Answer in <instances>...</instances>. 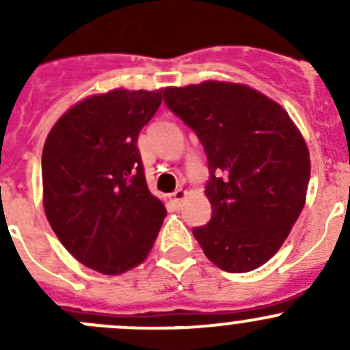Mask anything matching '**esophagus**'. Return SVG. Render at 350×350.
I'll return each instance as SVG.
<instances>
[{
    "instance_id": "1",
    "label": "esophagus",
    "mask_w": 350,
    "mask_h": 350,
    "mask_svg": "<svg viewBox=\"0 0 350 350\" xmlns=\"http://www.w3.org/2000/svg\"><path fill=\"white\" fill-rule=\"evenodd\" d=\"M188 196V193L185 191V189L183 188H179V189H176L174 193H172L171 195V198H172V201H176V203H181L183 200H185V198Z\"/></svg>"
}]
</instances>
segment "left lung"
<instances>
[{
  "instance_id": "8db88e82",
  "label": "left lung",
  "mask_w": 350,
  "mask_h": 350,
  "mask_svg": "<svg viewBox=\"0 0 350 350\" xmlns=\"http://www.w3.org/2000/svg\"><path fill=\"white\" fill-rule=\"evenodd\" d=\"M164 101L195 130L210 164L211 220L193 235L220 269H257L305 206L312 165L301 132L280 103L247 84L169 86Z\"/></svg>"
}]
</instances>
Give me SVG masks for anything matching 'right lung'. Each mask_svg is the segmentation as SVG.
I'll use <instances>...</instances> for the list:
<instances>
[{
	"mask_svg": "<svg viewBox=\"0 0 350 350\" xmlns=\"http://www.w3.org/2000/svg\"><path fill=\"white\" fill-rule=\"evenodd\" d=\"M162 90H116L72 105L42 152L44 210L62 245L90 269L126 273L149 256L165 206L149 191L137 147Z\"/></svg>",
	"mask_w": 350,
	"mask_h": 350,
	"instance_id": "obj_1",
	"label": "right lung"
}]
</instances>
